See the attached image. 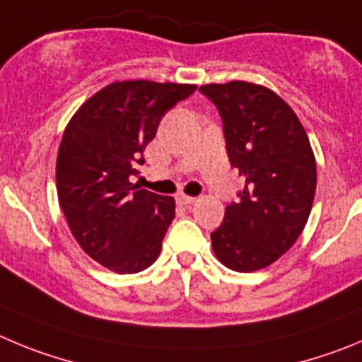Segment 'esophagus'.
I'll list each match as a JSON object with an SVG mask.
<instances>
[{
  "instance_id": "34e87169",
  "label": "esophagus",
  "mask_w": 362,
  "mask_h": 362,
  "mask_svg": "<svg viewBox=\"0 0 362 362\" xmlns=\"http://www.w3.org/2000/svg\"><path fill=\"white\" fill-rule=\"evenodd\" d=\"M177 202H178V204H182V205H191V204H194V202H197V198H194V197H187V194L180 193L177 197Z\"/></svg>"
}]
</instances>
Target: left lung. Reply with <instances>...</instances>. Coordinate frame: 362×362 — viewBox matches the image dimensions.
<instances>
[{"label":"left lung","mask_w":362,"mask_h":362,"mask_svg":"<svg viewBox=\"0 0 362 362\" xmlns=\"http://www.w3.org/2000/svg\"><path fill=\"white\" fill-rule=\"evenodd\" d=\"M220 112L227 155L245 177L211 234L216 258L236 272L265 269L291 249L314 204L315 158L298 115L272 90L245 81L205 84Z\"/></svg>","instance_id":"obj_1"}]
</instances>
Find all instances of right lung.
I'll return each mask as SVG.
<instances>
[{
    "mask_svg": "<svg viewBox=\"0 0 362 362\" xmlns=\"http://www.w3.org/2000/svg\"><path fill=\"white\" fill-rule=\"evenodd\" d=\"M194 90V84L112 83L64 129L55 165L61 209L84 252L117 274L141 272L160 254L175 200L139 189L132 177L165 112Z\"/></svg>",
    "mask_w": 362,
    "mask_h": 362,
    "instance_id": "1",
    "label": "right lung"
}]
</instances>
